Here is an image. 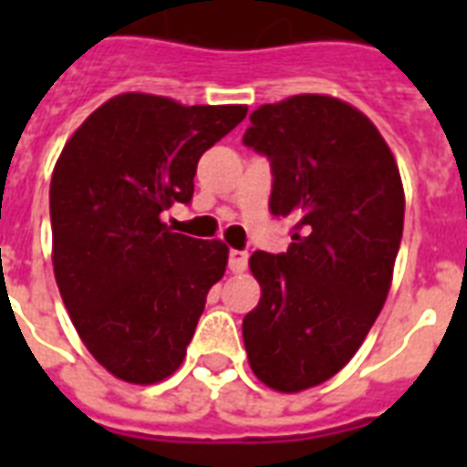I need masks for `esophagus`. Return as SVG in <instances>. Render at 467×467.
Wrapping results in <instances>:
<instances>
[{
    "label": "esophagus",
    "mask_w": 467,
    "mask_h": 467,
    "mask_svg": "<svg viewBox=\"0 0 467 467\" xmlns=\"http://www.w3.org/2000/svg\"><path fill=\"white\" fill-rule=\"evenodd\" d=\"M227 264H230V271H234V274H242V271L247 269L249 254L247 252H242V249H230V254H227Z\"/></svg>",
    "instance_id": "34e87169"
}]
</instances>
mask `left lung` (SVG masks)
Instances as JSON below:
<instances>
[{"label": "left lung", "instance_id": "obj_1", "mask_svg": "<svg viewBox=\"0 0 467 467\" xmlns=\"http://www.w3.org/2000/svg\"><path fill=\"white\" fill-rule=\"evenodd\" d=\"M242 142L271 164L269 208L291 247L254 252L262 300L242 322L254 376L300 392L339 373L383 310L405 193L383 135L354 106L303 94L259 106Z\"/></svg>", "mask_w": 467, "mask_h": 467}]
</instances>
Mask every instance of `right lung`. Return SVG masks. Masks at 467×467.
I'll return each instance as SVG.
<instances>
[{"label":"right lung","mask_w":467,"mask_h":467,"mask_svg":"<svg viewBox=\"0 0 467 467\" xmlns=\"http://www.w3.org/2000/svg\"><path fill=\"white\" fill-rule=\"evenodd\" d=\"M247 106H182L120 94L62 150L50 182L53 266L91 356L120 380L160 383L182 366L227 247L171 233L161 213L191 203L205 150Z\"/></svg>","instance_id":"add662e5"}]
</instances>
